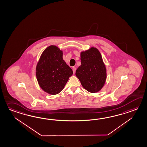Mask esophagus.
<instances>
[{
	"label": "esophagus",
	"instance_id": "esophagus-1",
	"mask_svg": "<svg viewBox=\"0 0 147 147\" xmlns=\"http://www.w3.org/2000/svg\"><path fill=\"white\" fill-rule=\"evenodd\" d=\"M76 69L75 67H73V74H75Z\"/></svg>",
	"mask_w": 147,
	"mask_h": 147
}]
</instances>
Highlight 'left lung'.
<instances>
[{
    "label": "left lung",
    "instance_id": "obj_1",
    "mask_svg": "<svg viewBox=\"0 0 147 147\" xmlns=\"http://www.w3.org/2000/svg\"><path fill=\"white\" fill-rule=\"evenodd\" d=\"M81 62L75 75L88 91L98 92L103 86L107 78L106 68L100 53L94 47L82 52Z\"/></svg>",
    "mask_w": 147,
    "mask_h": 147
}]
</instances>
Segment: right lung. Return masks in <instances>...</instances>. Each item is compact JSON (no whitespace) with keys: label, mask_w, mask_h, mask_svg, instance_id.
Listing matches in <instances>:
<instances>
[{"label":"right lung","mask_w":147,"mask_h":147,"mask_svg":"<svg viewBox=\"0 0 147 147\" xmlns=\"http://www.w3.org/2000/svg\"><path fill=\"white\" fill-rule=\"evenodd\" d=\"M37 81L42 90L50 94L59 93L64 88L73 71L63 59V52L49 46L42 52L36 66Z\"/></svg>","instance_id":"add662e5"}]
</instances>
